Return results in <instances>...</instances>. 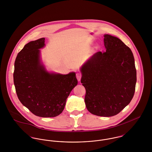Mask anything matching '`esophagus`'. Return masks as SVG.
Masks as SVG:
<instances>
[{"mask_svg": "<svg viewBox=\"0 0 152 152\" xmlns=\"http://www.w3.org/2000/svg\"><path fill=\"white\" fill-rule=\"evenodd\" d=\"M76 77L77 79L78 80V81H80L81 80V74L80 72H77L76 73Z\"/></svg>", "mask_w": 152, "mask_h": 152, "instance_id": "1", "label": "esophagus"}]
</instances>
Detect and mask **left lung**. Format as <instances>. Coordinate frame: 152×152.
I'll return each instance as SVG.
<instances>
[{
  "label": "left lung",
  "instance_id": "8db88e82",
  "mask_svg": "<svg viewBox=\"0 0 152 152\" xmlns=\"http://www.w3.org/2000/svg\"><path fill=\"white\" fill-rule=\"evenodd\" d=\"M106 51L95 53L82 66L81 83L85 102L91 113L117 115L132 99L136 83L134 59L130 48L119 39L104 35Z\"/></svg>",
  "mask_w": 152,
  "mask_h": 152
}]
</instances>
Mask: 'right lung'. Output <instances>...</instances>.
Returning <instances> with one entry per match:
<instances>
[{
    "label": "right lung",
    "instance_id": "add662e5",
    "mask_svg": "<svg viewBox=\"0 0 152 152\" xmlns=\"http://www.w3.org/2000/svg\"><path fill=\"white\" fill-rule=\"evenodd\" d=\"M45 38L26 44L18 53L13 80L18 97L34 115L55 117L64 110L66 98L78 81L74 72L66 75L48 72L40 63V50Z\"/></svg>",
    "mask_w": 152,
    "mask_h": 152
}]
</instances>
